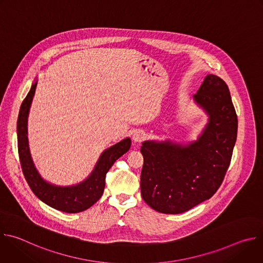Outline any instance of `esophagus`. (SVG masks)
I'll list each match as a JSON object with an SVG mask.
<instances>
[{"mask_svg":"<svg viewBox=\"0 0 263 263\" xmlns=\"http://www.w3.org/2000/svg\"><path fill=\"white\" fill-rule=\"evenodd\" d=\"M144 137H145V133L141 130H136L132 135V138H133L134 142H140L144 139Z\"/></svg>","mask_w":263,"mask_h":263,"instance_id":"1","label":"esophagus"}]
</instances>
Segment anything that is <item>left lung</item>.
<instances>
[{
	"label": "left lung",
	"mask_w": 263,
	"mask_h": 263,
	"mask_svg": "<svg viewBox=\"0 0 263 263\" xmlns=\"http://www.w3.org/2000/svg\"><path fill=\"white\" fill-rule=\"evenodd\" d=\"M194 101L208 117L197 140H145L140 148L141 196L149 207L161 213L179 214L210 199L231 161L237 116L227 84L209 73Z\"/></svg>",
	"instance_id": "8db88e82"
}]
</instances>
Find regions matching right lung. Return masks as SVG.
<instances>
[{"label":"right lung","instance_id":"right-lung-1","mask_svg":"<svg viewBox=\"0 0 263 263\" xmlns=\"http://www.w3.org/2000/svg\"><path fill=\"white\" fill-rule=\"evenodd\" d=\"M37 79L22 103L17 119V147L23 174L34 195L50 207L67 212L77 213L91 207L103 195L107 172L131 146V139L124 138L106 148L99 157L90 175L78 184L60 186L45 180L32 160L28 142V116L35 93Z\"/></svg>","mask_w":263,"mask_h":263}]
</instances>
